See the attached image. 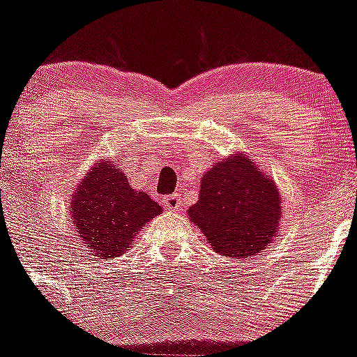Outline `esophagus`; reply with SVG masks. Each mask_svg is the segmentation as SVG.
Masks as SVG:
<instances>
[{"instance_id":"esophagus-1","label":"esophagus","mask_w":357,"mask_h":357,"mask_svg":"<svg viewBox=\"0 0 357 357\" xmlns=\"http://www.w3.org/2000/svg\"><path fill=\"white\" fill-rule=\"evenodd\" d=\"M162 204L168 211H178V209H181V206H182L181 195H176V193L175 195H168V197L162 200Z\"/></svg>"}]
</instances>
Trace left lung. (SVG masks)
I'll return each instance as SVG.
<instances>
[{
	"instance_id": "8db88e82",
	"label": "left lung",
	"mask_w": 357,
	"mask_h": 357,
	"mask_svg": "<svg viewBox=\"0 0 357 357\" xmlns=\"http://www.w3.org/2000/svg\"><path fill=\"white\" fill-rule=\"evenodd\" d=\"M279 189L250 157L234 153L202 176L200 197L189 218L200 227L214 252L232 259L254 257L277 236Z\"/></svg>"
}]
</instances>
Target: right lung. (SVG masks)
<instances>
[{"instance_id":"add662e5","label":"right lung","mask_w":357,"mask_h":357,"mask_svg":"<svg viewBox=\"0 0 357 357\" xmlns=\"http://www.w3.org/2000/svg\"><path fill=\"white\" fill-rule=\"evenodd\" d=\"M162 207L144 191H134L116 160H98L71 202V218L82 241L96 257L112 259L128 250L135 234Z\"/></svg>"}]
</instances>
